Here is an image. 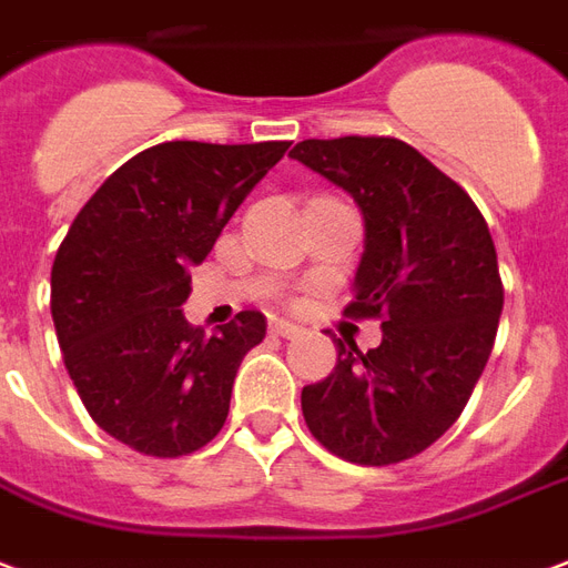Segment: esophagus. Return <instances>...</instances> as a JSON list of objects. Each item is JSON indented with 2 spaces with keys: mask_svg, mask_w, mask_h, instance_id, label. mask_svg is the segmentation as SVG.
Instances as JSON below:
<instances>
[{
  "mask_svg": "<svg viewBox=\"0 0 568 568\" xmlns=\"http://www.w3.org/2000/svg\"><path fill=\"white\" fill-rule=\"evenodd\" d=\"M268 329L275 335H284V338H296V335H302V326L293 324V321H284V317H275V321L268 324Z\"/></svg>",
  "mask_w": 568,
  "mask_h": 568,
  "instance_id": "1",
  "label": "esophagus"
}]
</instances>
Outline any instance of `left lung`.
I'll return each mask as SVG.
<instances>
[{"mask_svg": "<svg viewBox=\"0 0 568 568\" xmlns=\"http://www.w3.org/2000/svg\"><path fill=\"white\" fill-rule=\"evenodd\" d=\"M290 156L354 199L366 235L345 312L384 317L366 354L335 338V369L302 387V415L335 457L403 463L454 426L494 351V239L469 193L399 139H305Z\"/></svg>", "mask_w": 568, "mask_h": 568, "instance_id": "1", "label": "left lung"}]
</instances>
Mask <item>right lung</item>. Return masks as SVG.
Instances as JSON below:
<instances>
[{"mask_svg": "<svg viewBox=\"0 0 568 568\" xmlns=\"http://www.w3.org/2000/svg\"><path fill=\"white\" fill-rule=\"evenodd\" d=\"M290 142H163L105 178L51 268L65 369L109 436L151 457H184L221 433L235 372L266 335L260 312L217 335L184 317L190 268Z\"/></svg>", "mask_w": 568, "mask_h": 568, "instance_id": "right-lung-1", "label": "right lung"}]
</instances>
